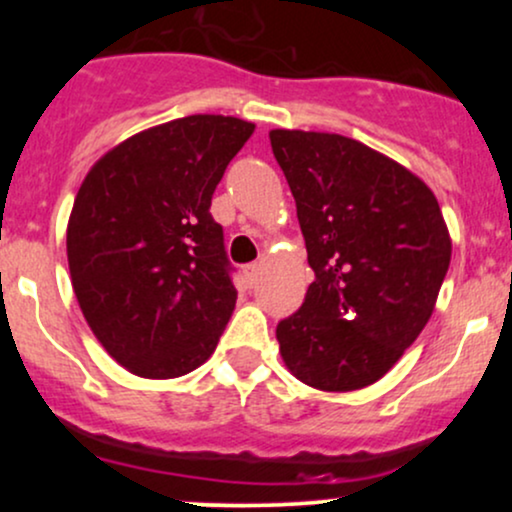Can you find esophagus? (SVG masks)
I'll return each instance as SVG.
<instances>
[{"label":"esophagus","instance_id":"34e87169","mask_svg":"<svg viewBox=\"0 0 512 512\" xmlns=\"http://www.w3.org/2000/svg\"><path fill=\"white\" fill-rule=\"evenodd\" d=\"M243 276L248 281V286H255L257 279H260V264H245Z\"/></svg>","mask_w":512,"mask_h":512}]
</instances>
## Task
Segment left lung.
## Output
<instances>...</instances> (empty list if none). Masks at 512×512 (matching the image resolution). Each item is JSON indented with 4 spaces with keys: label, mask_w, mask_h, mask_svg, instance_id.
I'll return each mask as SVG.
<instances>
[{
    "label": "left lung",
    "mask_w": 512,
    "mask_h": 512,
    "mask_svg": "<svg viewBox=\"0 0 512 512\" xmlns=\"http://www.w3.org/2000/svg\"><path fill=\"white\" fill-rule=\"evenodd\" d=\"M315 281L276 325L286 368L325 392L373 385L433 313L452 243L438 199L397 161L342 134L272 129Z\"/></svg>",
    "instance_id": "left-lung-1"
}]
</instances>
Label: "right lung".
Masks as SVG:
<instances>
[{
    "mask_svg": "<svg viewBox=\"0 0 512 512\" xmlns=\"http://www.w3.org/2000/svg\"><path fill=\"white\" fill-rule=\"evenodd\" d=\"M252 122L190 115L134 134L88 170L67 226L88 327L142 378H178L214 354L236 308L211 195Z\"/></svg>",
    "mask_w": 512,
    "mask_h": 512,
    "instance_id": "add662e5",
    "label": "right lung"
}]
</instances>
